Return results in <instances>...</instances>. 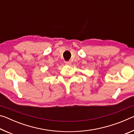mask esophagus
Listing matches in <instances>:
<instances>
[{
  "mask_svg": "<svg viewBox=\"0 0 134 134\" xmlns=\"http://www.w3.org/2000/svg\"><path fill=\"white\" fill-rule=\"evenodd\" d=\"M65 64H66V65H70V64H71V62H69H69L67 61V62H65Z\"/></svg>",
  "mask_w": 134,
  "mask_h": 134,
  "instance_id": "obj_1",
  "label": "esophagus"
}]
</instances>
